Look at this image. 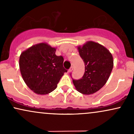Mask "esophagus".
Listing matches in <instances>:
<instances>
[{
    "instance_id": "esophagus-1",
    "label": "esophagus",
    "mask_w": 134,
    "mask_h": 134,
    "mask_svg": "<svg viewBox=\"0 0 134 134\" xmlns=\"http://www.w3.org/2000/svg\"><path fill=\"white\" fill-rule=\"evenodd\" d=\"M72 70H73V67H70V69H69L68 72H71V71H72Z\"/></svg>"
}]
</instances>
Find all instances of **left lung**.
Segmentation results:
<instances>
[{"instance_id": "obj_1", "label": "left lung", "mask_w": 134, "mask_h": 134, "mask_svg": "<svg viewBox=\"0 0 134 134\" xmlns=\"http://www.w3.org/2000/svg\"><path fill=\"white\" fill-rule=\"evenodd\" d=\"M77 49L84 62L85 72L81 79L72 80L73 84L79 93L91 94L108 80L113 67V56L107 48L94 41H87Z\"/></svg>"}]
</instances>
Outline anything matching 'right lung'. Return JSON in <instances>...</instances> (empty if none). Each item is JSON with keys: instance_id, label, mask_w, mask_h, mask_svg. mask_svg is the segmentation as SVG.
Returning <instances> with one entry per match:
<instances>
[{"instance_id": "add662e5", "label": "right lung", "mask_w": 134, "mask_h": 134, "mask_svg": "<svg viewBox=\"0 0 134 134\" xmlns=\"http://www.w3.org/2000/svg\"><path fill=\"white\" fill-rule=\"evenodd\" d=\"M56 48L40 43L27 48L19 57V69L27 87L37 94H47L57 87L67 70L64 68V58L55 55Z\"/></svg>"}]
</instances>
